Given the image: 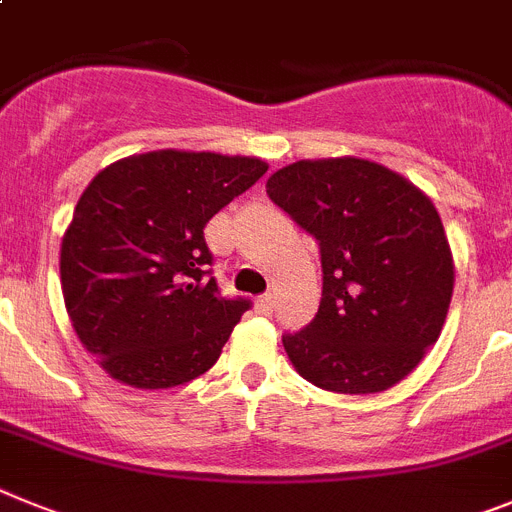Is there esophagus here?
<instances>
[{"label":"esophagus","mask_w":512,"mask_h":512,"mask_svg":"<svg viewBox=\"0 0 512 512\" xmlns=\"http://www.w3.org/2000/svg\"><path fill=\"white\" fill-rule=\"evenodd\" d=\"M275 306V296L273 293H262V296H257V309L262 311V314H270Z\"/></svg>","instance_id":"esophagus-1"}]
</instances>
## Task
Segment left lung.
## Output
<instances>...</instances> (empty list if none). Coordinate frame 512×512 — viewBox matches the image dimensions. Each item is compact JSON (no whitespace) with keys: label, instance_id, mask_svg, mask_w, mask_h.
<instances>
[{"label":"left lung","instance_id":"8db88e82","mask_svg":"<svg viewBox=\"0 0 512 512\" xmlns=\"http://www.w3.org/2000/svg\"><path fill=\"white\" fill-rule=\"evenodd\" d=\"M265 188L322 255L317 317L283 335L293 368L337 394L399 384L441 335L453 293L451 247L428 195L355 157L288 164Z\"/></svg>","mask_w":512,"mask_h":512}]
</instances>
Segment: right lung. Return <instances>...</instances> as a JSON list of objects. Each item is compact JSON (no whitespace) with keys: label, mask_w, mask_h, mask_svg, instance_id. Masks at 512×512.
Masks as SVG:
<instances>
[{"label":"right lung","mask_w":512,"mask_h":512,"mask_svg":"<svg viewBox=\"0 0 512 512\" xmlns=\"http://www.w3.org/2000/svg\"><path fill=\"white\" fill-rule=\"evenodd\" d=\"M268 164L162 149L97 172L61 239V291L100 366L136 389L188 384L219 361L250 299H224L203 229Z\"/></svg>","instance_id":"right-lung-1"}]
</instances>
